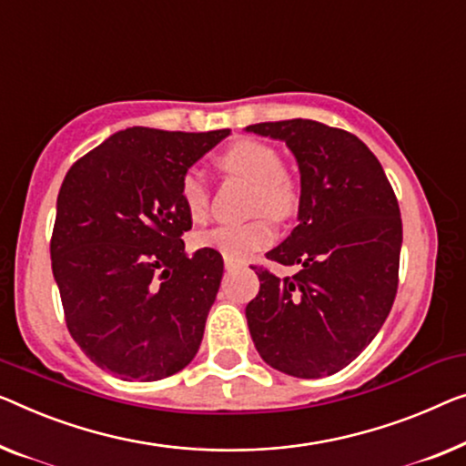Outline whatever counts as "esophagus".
<instances>
[{
    "mask_svg": "<svg viewBox=\"0 0 466 466\" xmlns=\"http://www.w3.org/2000/svg\"><path fill=\"white\" fill-rule=\"evenodd\" d=\"M236 268H240V263H236L232 259H226V269H228V272H232V269H236Z\"/></svg>",
    "mask_w": 466,
    "mask_h": 466,
    "instance_id": "1",
    "label": "esophagus"
}]
</instances>
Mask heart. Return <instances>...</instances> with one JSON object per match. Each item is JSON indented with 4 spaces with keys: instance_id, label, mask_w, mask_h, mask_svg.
I'll use <instances>...</instances> for the list:
<instances>
[{
    "instance_id": "1",
    "label": "heart",
    "mask_w": 466,
    "mask_h": 466,
    "mask_svg": "<svg viewBox=\"0 0 466 466\" xmlns=\"http://www.w3.org/2000/svg\"><path fill=\"white\" fill-rule=\"evenodd\" d=\"M218 167L228 176L253 184L248 213H266L274 219H287L299 205V188L295 179L280 167V157L269 144L242 137L219 152ZM179 197L194 219H203L209 211L211 190L205 173L190 167L179 179ZM274 240V228L266 218L245 224H221L197 234L200 247H213L232 261H242Z\"/></svg>"
}]
</instances>
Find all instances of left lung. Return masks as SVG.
Masks as SVG:
<instances>
[{
	"mask_svg": "<svg viewBox=\"0 0 466 466\" xmlns=\"http://www.w3.org/2000/svg\"><path fill=\"white\" fill-rule=\"evenodd\" d=\"M282 140L301 173L299 226L266 253L278 278L253 268L259 293L247 305L253 343L276 370L320 379L353 362L377 337L398 293L401 218L379 158L350 131L309 119L248 125Z\"/></svg>",
	"mask_w": 466,
	"mask_h": 466,
	"instance_id": "8db88e82",
	"label": "left lung"
}]
</instances>
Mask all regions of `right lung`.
<instances>
[{"mask_svg": "<svg viewBox=\"0 0 466 466\" xmlns=\"http://www.w3.org/2000/svg\"><path fill=\"white\" fill-rule=\"evenodd\" d=\"M230 129L116 131L68 169L56 203L52 272L71 337L102 370L158 380L192 362L224 259L184 251L179 179Z\"/></svg>", "mask_w": 466, "mask_h": 466, "instance_id": "obj_1", "label": "right lung"}]
</instances>
